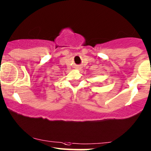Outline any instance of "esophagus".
<instances>
[{
  "instance_id": "obj_1",
  "label": "esophagus",
  "mask_w": 151,
  "mask_h": 151,
  "mask_svg": "<svg viewBox=\"0 0 151 151\" xmlns=\"http://www.w3.org/2000/svg\"><path fill=\"white\" fill-rule=\"evenodd\" d=\"M77 67H78V68H80V66H77Z\"/></svg>"
}]
</instances>
